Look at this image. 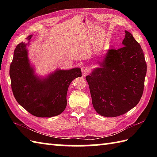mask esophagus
I'll return each mask as SVG.
<instances>
[{
  "instance_id": "1",
  "label": "esophagus",
  "mask_w": 157,
  "mask_h": 157,
  "mask_svg": "<svg viewBox=\"0 0 157 157\" xmlns=\"http://www.w3.org/2000/svg\"><path fill=\"white\" fill-rule=\"evenodd\" d=\"M90 71V68L88 67H82V72L84 75H86L88 74Z\"/></svg>"
}]
</instances>
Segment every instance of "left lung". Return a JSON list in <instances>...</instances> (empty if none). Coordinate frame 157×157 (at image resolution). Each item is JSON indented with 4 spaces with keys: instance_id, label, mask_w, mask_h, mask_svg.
Returning a JSON list of instances; mask_svg holds the SVG:
<instances>
[{
    "instance_id": "8db88e82",
    "label": "left lung",
    "mask_w": 157,
    "mask_h": 157,
    "mask_svg": "<svg viewBox=\"0 0 157 157\" xmlns=\"http://www.w3.org/2000/svg\"><path fill=\"white\" fill-rule=\"evenodd\" d=\"M123 47L108 50L100 67L86 77L95 111L117 117L138 105L144 86L147 66L140 45L125 31Z\"/></svg>"
}]
</instances>
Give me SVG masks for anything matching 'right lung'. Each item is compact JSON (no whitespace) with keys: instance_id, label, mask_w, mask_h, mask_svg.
<instances>
[{"instance_id":"obj_1","label":"right lung","mask_w":157,"mask_h":157,"mask_svg":"<svg viewBox=\"0 0 157 157\" xmlns=\"http://www.w3.org/2000/svg\"><path fill=\"white\" fill-rule=\"evenodd\" d=\"M32 37L26 38L28 44L21 42L15 49L9 70L12 91L19 104L32 115L52 117L65 109L69 84L82 76L81 69H56L45 78H39L29 62L26 48Z\"/></svg>"}]
</instances>
